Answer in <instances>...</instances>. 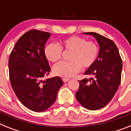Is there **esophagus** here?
I'll use <instances>...</instances> for the list:
<instances>
[{
	"label": "esophagus",
	"mask_w": 131,
	"mask_h": 131,
	"mask_svg": "<svg viewBox=\"0 0 131 131\" xmlns=\"http://www.w3.org/2000/svg\"><path fill=\"white\" fill-rule=\"evenodd\" d=\"M62 80H63L64 82H68V81L70 80V79L67 78H62Z\"/></svg>",
	"instance_id": "obj_1"
}]
</instances>
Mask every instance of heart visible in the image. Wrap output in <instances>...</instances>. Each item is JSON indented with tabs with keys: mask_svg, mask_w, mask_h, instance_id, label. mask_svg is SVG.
I'll return each mask as SVG.
<instances>
[{
	"mask_svg": "<svg viewBox=\"0 0 131 131\" xmlns=\"http://www.w3.org/2000/svg\"><path fill=\"white\" fill-rule=\"evenodd\" d=\"M62 51H70L69 61H61L53 68L54 73L61 77H72L80 72L82 67L88 69L94 66L99 54V47L96 42L87 41L82 37L72 35L61 39L59 46L54 43L47 44L44 54L49 61L56 63L61 58Z\"/></svg>",
	"mask_w": 131,
	"mask_h": 131,
	"instance_id": "1",
	"label": "heart"
}]
</instances>
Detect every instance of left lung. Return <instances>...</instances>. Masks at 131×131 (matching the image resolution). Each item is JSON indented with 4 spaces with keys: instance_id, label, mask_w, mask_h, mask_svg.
<instances>
[{
    "instance_id": "obj_1",
    "label": "left lung",
    "mask_w": 131,
    "mask_h": 131,
    "mask_svg": "<svg viewBox=\"0 0 131 131\" xmlns=\"http://www.w3.org/2000/svg\"><path fill=\"white\" fill-rule=\"evenodd\" d=\"M84 34L91 35L96 39L100 51L96 63L84 73L94 78L79 81L75 96L84 108L95 111L105 106L117 91L121 81L123 62L112 40L94 32Z\"/></svg>"
}]
</instances>
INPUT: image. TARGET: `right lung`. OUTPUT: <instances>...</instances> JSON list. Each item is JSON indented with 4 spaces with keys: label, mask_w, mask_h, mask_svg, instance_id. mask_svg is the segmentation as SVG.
<instances>
[{
    "label": "right lung",
    "mask_w": 131,
    "mask_h": 131,
    "mask_svg": "<svg viewBox=\"0 0 131 131\" xmlns=\"http://www.w3.org/2000/svg\"><path fill=\"white\" fill-rule=\"evenodd\" d=\"M51 33L32 29L20 37L8 59L9 79L20 102L35 112L48 109L56 100L63 81L58 76L47 78L51 68L44 47Z\"/></svg>",
    "instance_id": "obj_1"
}]
</instances>
